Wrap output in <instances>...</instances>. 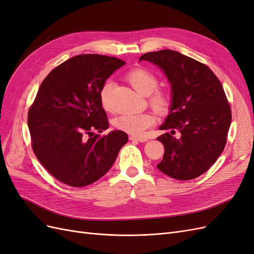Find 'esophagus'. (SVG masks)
Returning <instances> with one entry per match:
<instances>
[{"instance_id":"1","label":"esophagus","mask_w":254,"mask_h":254,"mask_svg":"<svg viewBox=\"0 0 254 254\" xmlns=\"http://www.w3.org/2000/svg\"><path fill=\"white\" fill-rule=\"evenodd\" d=\"M129 140H131V141H139V142H146V141H147V139H146V137H143V136H135V135H130V136H129Z\"/></svg>"}]
</instances>
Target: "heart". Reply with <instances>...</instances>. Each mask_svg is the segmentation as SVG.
<instances>
[{"mask_svg": "<svg viewBox=\"0 0 254 254\" xmlns=\"http://www.w3.org/2000/svg\"><path fill=\"white\" fill-rule=\"evenodd\" d=\"M127 81L139 92L148 96L150 105L159 112H166L172 106V97L167 91L157 89L159 79L152 72L143 67L133 68L126 75ZM112 89L111 81H106L99 92V98L103 108L107 111L112 109L110 93ZM156 117L151 112L125 113L114 120V126L122 131L132 135H142L146 129L155 125Z\"/></svg>", "mask_w": 254, "mask_h": 254, "instance_id": "obj_1", "label": "heart"}]
</instances>
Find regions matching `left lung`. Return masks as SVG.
I'll list each match as a JSON object with an SVG mask.
<instances>
[{
    "label": "left lung",
    "instance_id": "1",
    "mask_svg": "<svg viewBox=\"0 0 254 254\" xmlns=\"http://www.w3.org/2000/svg\"><path fill=\"white\" fill-rule=\"evenodd\" d=\"M141 60L160 66L172 84L171 111L160 126L172 131L157 137L165 149L157 167L177 180L195 179L216 162L227 143L232 114L224 88L209 66L179 52H150ZM176 129L180 139L171 135Z\"/></svg>",
    "mask_w": 254,
    "mask_h": 254
}]
</instances>
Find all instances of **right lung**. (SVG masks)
Returning a JSON list of instances; mask_svg holds the SVG:
<instances>
[{"label":"right lung","mask_w":254,"mask_h":254,"mask_svg":"<svg viewBox=\"0 0 254 254\" xmlns=\"http://www.w3.org/2000/svg\"><path fill=\"white\" fill-rule=\"evenodd\" d=\"M126 63L97 54L67 59L44 78L28 110L27 124L37 159L54 178L81 188L108 172L126 132L109 127L99 92L112 73Z\"/></svg>","instance_id":"right-lung-1"}]
</instances>
